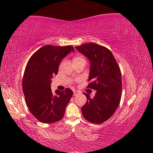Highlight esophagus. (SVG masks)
Wrapping results in <instances>:
<instances>
[{"instance_id":"esophagus-1","label":"esophagus","mask_w":153,"mask_h":153,"mask_svg":"<svg viewBox=\"0 0 153 153\" xmlns=\"http://www.w3.org/2000/svg\"><path fill=\"white\" fill-rule=\"evenodd\" d=\"M79 93V91H74V96H76L77 94Z\"/></svg>"}]
</instances>
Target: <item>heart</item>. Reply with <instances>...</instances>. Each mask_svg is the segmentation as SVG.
Wrapping results in <instances>:
<instances>
[{"mask_svg": "<svg viewBox=\"0 0 153 153\" xmlns=\"http://www.w3.org/2000/svg\"><path fill=\"white\" fill-rule=\"evenodd\" d=\"M82 59H84V58L82 56H76L74 58V60H82ZM85 60V59H84Z\"/></svg>", "mask_w": 153, "mask_h": 153, "instance_id": "obj_1", "label": "heart"}]
</instances>
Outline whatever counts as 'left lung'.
I'll use <instances>...</instances> for the list:
<instances>
[{
	"label": "left lung",
	"mask_w": 153,
	"mask_h": 153,
	"mask_svg": "<svg viewBox=\"0 0 153 153\" xmlns=\"http://www.w3.org/2000/svg\"><path fill=\"white\" fill-rule=\"evenodd\" d=\"M76 48L91 62L90 83L87 87L97 90L93 99L83 93L87 100L82 108V114L91 123H102L119 106L122 89L121 71L112 52L106 47L90 43Z\"/></svg>",
	"instance_id": "8db88e82"
}]
</instances>
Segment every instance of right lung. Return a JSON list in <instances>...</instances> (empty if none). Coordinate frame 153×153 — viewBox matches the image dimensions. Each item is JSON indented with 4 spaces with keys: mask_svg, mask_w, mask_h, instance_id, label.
<instances>
[{
    "mask_svg": "<svg viewBox=\"0 0 153 153\" xmlns=\"http://www.w3.org/2000/svg\"><path fill=\"white\" fill-rule=\"evenodd\" d=\"M71 51H74L71 45H45L32 54L25 67L22 82L25 102L41 122L51 123L60 120L72 97L73 91L69 88L63 91L56 90L54 95L50 86L62 60Z\"/></svg>",
    "mask_w": 153,
    "mask_h": 153,
    "instance_id": "obj_1",
    "label": "right lung"
}]
</instances>
